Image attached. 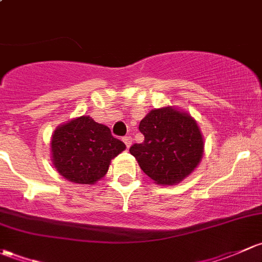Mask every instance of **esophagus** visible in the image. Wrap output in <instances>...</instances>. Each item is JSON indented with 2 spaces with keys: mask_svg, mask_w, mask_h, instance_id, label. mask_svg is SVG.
Wrapping results in <instances>:
<instances>
[{
  "mask_svg": "<svg viewBox=\"0 0 262 262\" xmlns=\"http://www.w3.org/2000/svg\"><path fill=\"white\" fill-rule=\"evenodd\" d=\"M122 141L125 142V145H126V147H127V149L132 145V139H131V136H125V137H123V139H122Z\"/></svg>",
  "mask_w": 262,
  "mask_h": 262,
  "instance_id": "esophagus-1",
  "label": "esophagus"
}]
</instances>
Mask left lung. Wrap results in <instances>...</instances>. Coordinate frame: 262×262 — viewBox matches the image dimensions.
Returning a JSON list of instances; mask_svg holds the SVG:
<instances>
[{
	"label": "left lung",
	"mask_w": 262,
	"mask_h": 262,
	"mask_svg": "<svg viewBox=\"0 0 262 262\" xmlns=\"http://www.w3.org/2000/svg\"><path fill=\"white\" fill-rule=\"evenodd\" d=\"M145 140L130 147L141 170L156 184L175 185L191 174L203 156L195 120L175 107L151 110L140 122Z\"/></svg>",
	"instance_id": "left-lung-1"
}]
</instances>
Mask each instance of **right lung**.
I'll return each instance as SVG.
<instances>
[{
	"instance_id": "obj_1",
	"label": "right lung",
	"mask_w": 262,
	"mask_h": 262,
	"mask_svg": "<svg viewBox=\"0 0 262 262\" xmlns=\"http://www.w3.org/2000/svg\"><path fill=\"white\" fill-rule=\"evenodd\" d=\"M50 145L56 171L69 182L90 185L101 180L112 159L126 149L107 126L90 116H80L56 127Z\"/></svg>"
}]
</instances>
